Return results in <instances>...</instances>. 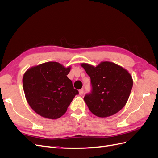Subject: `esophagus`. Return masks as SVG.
Masks as SVG:
<instances>
[{
    "mask_svg": "<svg viewBox=\"0 0 158 158\" xmlns=\"http://www.w3.org/2000/svg\"><path fill=\"white\" fill-rule=\"evenodd\" d=\"M84 94V89H81L79 90V94L80 95H82Z\"/></svg>",
    "mask_w": 158,
    "mask_h": 158,
    "instance_id": "34e87169",
    "label": "esophagus"
}]
</instances>
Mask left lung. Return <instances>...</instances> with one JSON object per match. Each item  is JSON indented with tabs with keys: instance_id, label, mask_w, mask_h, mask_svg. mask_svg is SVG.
<instances>
[{
	"instance_id": "left-lung-1",
	"label": "left lung",
	"mask_w": 158,
	"mask_h": 158,
	"mask_svg": "<svg viewBox=\"0 0 158 158\" xmlns=\"http://www.w3.org/2000/svg\"><path fill=\"white\" fill-rule=\"evenodd\" d=\"M81 66L91 79L92 92L84 99L89 111L99 117H107L122 109L127 103L133 85L131 75L111 62H102L97 66Z\"/></svg>"
}]
</instances>
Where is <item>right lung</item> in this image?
<instances>
[{"label":"right lung","instance_id":"obj_1","mask_svg":"<svg viewBox=\"0 0 158 158\" xmlns=\"http://www.w3.org/2000/svg\"><path fill=\"white\" fill-rule=\"evenodd\" d=\"M70 66L47 62L28 69L23 76V88L28 104L41 117H62L78 91L67 77Z\"/></svg>","mask_w":158,"mask_h":158}]
</instances>
